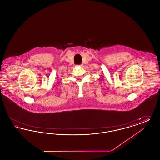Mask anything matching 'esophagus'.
<instances>
[{"mask_svg": "<svg viewBox=\"0 0 160 160\" xmlns=\"http://www.w3.org/2000/svg\"><path fill=\"white\" fill-rule=\"evenodd\" d=\"M83 63H82V64L79 65V66H80V67H83Z\"/></svg>", "mask_w": 160, "mask_h": 160, "instance_id": "obj_1", "label": "esophagus"}]
</instances>
